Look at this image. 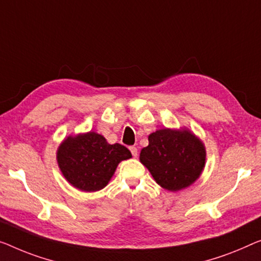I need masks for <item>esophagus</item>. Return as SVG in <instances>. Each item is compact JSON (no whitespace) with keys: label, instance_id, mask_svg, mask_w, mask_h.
Returning a JSON list of instances; mask_svg holds the SVG:
<instances>
[{"label":"esophagus","instance_id":"1","mask_svg":"<svg viewBox=\"0 0 261 261\" xmlns=\"http://www.w3.org/2000/svg\"><path fill=\"white\" fill-rule=\"evenodd\" d=\"M130 151H131V153H132V155H134V157H137V155H138L137 147H136V146H130Z\"/></svg>","mask_w":261,"mask_h":261}]
</instances>
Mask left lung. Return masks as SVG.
Returning <instances> with one entry per match:
<instances>
[{
  "label": "left lung",
  "instance_id": "obj_1",
  "mask_svg": "<svg viewBox=\"0 0 261 261\" xmlns=\"http://www.w3.org/2000/svg\"><path fill=\"white\" fill-rule=\"evenodd\" d=\"M203 142L188 129H162L149 136L139 161L163 189L176 192L196 181L205 166Z\"/></svg>",
  "mask_w": 261,
  "mask_h": 261
}]
</instances>
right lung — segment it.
I'll list each match as a JSON object with an SVG mask.
<instances>
[{"instance_id":"obj_1","label":"right lung","mask_w":261,"mask_h":261,"mask_svg":"<svg viewBox=\"0 0 261 261\" xmlns=\"http://www.w3.org/2000/svg\"><path fill=\"white\" fill-rule=\"evenodd\" d=\"M131 157L124 145L109 144L102 135L91 131L69 136L57 150V163L64 178L84 192L106 188L119 163Z\"/></svg>"}]
</instances>
